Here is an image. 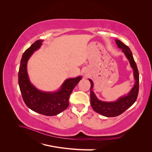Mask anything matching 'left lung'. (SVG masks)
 I'll list each match as a JSON object with an SVG mask.
<instances>
[{
  "label": "left lung",
  "mask_w": 152,
  "mask_h": 152,
  "mask_svg": "<svg viewBox=\"0 0 152 152\" xmlns=\"http://www.w3.org/2000/svg\"><path fill=\"white\" fill-rule=\"evenodd\" d=\"M115 42L118 48L122 49V52L129 61L131 67L133 70V76L135 82L132 89L127 94L121 96L115 102H104L99 100L96 96L93 91V82L89 79L91 84L90 89L91 107L96 112L107 117L118 116L131 107L136 102L139 91V72L131 50L120 40L115 39Z\"/></svg>",
  "instance_id": "left-lung-1"
}]
</instances>
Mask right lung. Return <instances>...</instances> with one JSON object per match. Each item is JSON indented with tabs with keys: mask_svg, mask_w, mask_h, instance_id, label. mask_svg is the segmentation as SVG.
<instances>
[{
	"mask_svg": "<svg viewBox=\"0 0 152 152\" xmlns=\"http://www.w3.org/2000/svg\"><path fill=\"white\" fill-rule=\"evenodd\" d=\"M43 40H37L23 53L18 73V84L22 98L26 105L33 111L47 116H54L66 110L69 105V98L73 89L81 80L82 76L69 78L56 91H40L30 80L27 63L37 50L40 48Z\"/></svg>",
	"mask_w": 152,
	"mask_h": 152,
	"instance_id": "obj_1",
	"label": "right lung"
}]
</instances>
